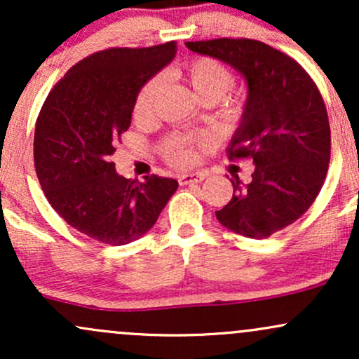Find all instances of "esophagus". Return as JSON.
<instances>
[{"label":"esophagus","instance_id":"1","mask_svg":"<svg viewBox=\"0 0 359 359\" xmlns=\"http://www.w3.org/2000/svg\"><path fill=\"white\" fill-rule=\"evenodd\" d=\"M205 172H196V174H182L179 175V184L180 185H189V184H197L203 182L205 179Z\"/></svg>","mask_w":359,"mask_h":359}]
</instances>
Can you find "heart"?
<instances>
[{"label": "heart", "instance_id": "obj_1", "mask_svg": "<svg viewBox=\"0 0 359 359\" xmlns=\"http://www.w3.org/2000/svg\"><path fill=\"white\" fill-rule=\"evenodd\" d=\"M175 76L182 77L189 82L196 96L201 101L205 100H221L229 89L233 88L234 76L222 62L212 57H196L189 60L182 67L175 69ZM162 81L160 77H151L140 89L137 102H135V114L138 118H147L154 113L156 97L160 94ZM203 140L192 135H174L163 143V155L172 165L187 167L196 162V151L194 148L201 145Z\"/></svg>", "mask_w": 359, "mask_h": 359}]
</instances>
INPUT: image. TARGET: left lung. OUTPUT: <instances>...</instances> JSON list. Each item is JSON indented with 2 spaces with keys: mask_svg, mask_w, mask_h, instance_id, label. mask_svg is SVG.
<instances>
[{
  "mask_svg": "<svg viewBox=\"0 0 359 359\" xmlns=\"http://www.w3.org/2000/svg\"><path fill=\"white\" fill-rule=\"evenodd\" d=\"M245 76L248 101L228 148L229 160H253V180L241 187L217 221L246 238L263 240L287 228L319 196L331 158L327 109L316 82L287 53L251 39L185 42Z\"/></svg>",
  "mask_w": 359,
  "mask_h": 359,
  "instance_id": "8db88e82",
  "label": "left lung"
}]
</instances>
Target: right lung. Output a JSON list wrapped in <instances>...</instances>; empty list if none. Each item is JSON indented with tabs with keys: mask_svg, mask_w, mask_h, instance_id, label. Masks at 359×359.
I'll list each match as a JSON object with an SVG mask.
<instances>
[{
	"mask_svg": "<svg viewBox=\"0 0 359 359\" xmlns=\"http://www.w3.org/2000/svg\"><path fill=\"white\" fill-rule=\"evenodd\" d=\"M177 43L90 53L53 86L35 123L39 182L55 212L106 245H126L158 219L179 182L125 179L109 156L130 128L143 84L175 57Z\"/></svg>",
	"mask_w": 359,
	"mask_h": 359,
	"instance_id": "right-lung-1",
	"label": "right lung"
}]
</instances>
